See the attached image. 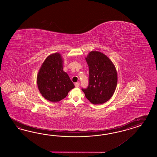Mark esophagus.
Segmentation results:
<instances>
[{"instance_id":"34e87169","label":"esophagus","mask_w":157,"mask_h":157,"mask_svg":"<svg viewBox=\"0 0 157 157\" xmlns=\"http://www.w3.org/2000/svg\"><path fill=\"white\" fill-rule=\"evenodd\" d=\"M74 85H75V86L76 87H79V86H80V83H79V82H76V83H74Z\"/></svg>"}]
</instances>
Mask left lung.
Wrapping results in <instances>:
<instances>
[{"label": "left lung", "mask_w": 157, "mask_h": 157, "mask_svg": "<svg viewBox=\"0 0 157 157\" xmlns=\"http://www.w3.org/2000/svg\"><path fill=\"white\" fill-rule=\"evenodd\" d=\"M86 60L89 66V85L82 90L92 104H104L112 97L117 86L115 67L105 55L97 51L89 53Z\"/></svg>", "instance_id": "obj_1"}]
</instances>
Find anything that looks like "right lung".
<instances>
[{"instance_id":"right-lung-1","label":"right lung","mask_w":157,"mask_h":157,"mask_svg":"<svg viewBox=\"0 0 157 157\" xmlns=\"http://www.w3.org/2000/svg\"><path fill=\"white\" fill-rule=\"evenodd\" d=\"M62 63L59 53L49 55L43 63L37 78L41 94L53 102L64 99L75 87L68 74L63 71Z\"/></svg>"}]
</instances>
